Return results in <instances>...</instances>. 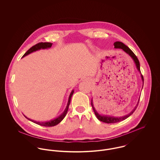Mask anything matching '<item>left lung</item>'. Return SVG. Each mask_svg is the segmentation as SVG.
I'll list each match as a JSON object with an SVG mask.
<instances>
[{"label":"left lung","instance_id":"left-lung-1","mask_svg":"<svg viewBox=\"0 0 160 160\" xmlns=\"http://www.w3.org/2000/svg\"><path fill=\"white\" fill-rule=\"evenodd\" d=\"M113 45L115 47L114 48H120V49L123 50L125 53H126L128 54H129L131 56V58L133 59V61H134V63L136 64V68H137L138 71L140 72V73L141 75V78H142L143 85V76H142V75L141 74V70H140V63H139V61L138 58L136 57V56L129 49V47L126 46L123 43H122L121 42H115L113 43ZM139 99L138 103L136 105V106L134 107V108L129 113H128L126 115H124L123 117H112V116H109V115H100L98 112V111L96 110L94 107L93 103H92V99H91V106H92V109L94 110V112L96 117L98 118V119L99 120H100L101 122L106 123H118V122H122V121L124 120L125 119H126L127 118H128L129 116H131L133 113V112L135 111V110L136 109L138 105L139 104Z\"/></svg>","mask_w":160,"mask_h":160}]
</instances>
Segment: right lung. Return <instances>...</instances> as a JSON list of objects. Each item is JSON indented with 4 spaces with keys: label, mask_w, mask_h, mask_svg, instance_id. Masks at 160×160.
<instances>
[{
    "label": "right lung",
    "mask_w": 160,
    "mask_h": 160,
    "mask_svg": "<svg viewBox=\"0 0 160 160\" xmlns=\"http://www.w3.org/2000/svg\"><path fill=\"white\" fill-rule=\"evenodd\" d=\"M52 43H49V42H41V43H38L37 44L35 45L34 46L32 47L29 50H28L25 54L22 56V58L23 57H25L26 56L29 54L31 53H33L34 52H36L37 50H40L41 49H48V48H50L52 47ZM73 89L72 90L69 95V99H68V104H67V106L66 107V109L64 110V111L62 112V113L61 115H60L58 117L54 118L53 120H52L50 121H48V122H37V121H34L33 120H31L28 117H26L25 115H24L28 120L31 121L32 122H34V123L36 124H39V125H41V126H47V127H50V126H56L58 124H59L64 118V117H66V114H67V112H68V108H69V106L70 105V102H71V99L72 96L73 94Z\"/></svg>",
    "instance_id": "obj_1"
}]
</instances>
